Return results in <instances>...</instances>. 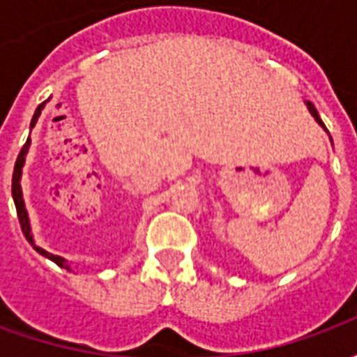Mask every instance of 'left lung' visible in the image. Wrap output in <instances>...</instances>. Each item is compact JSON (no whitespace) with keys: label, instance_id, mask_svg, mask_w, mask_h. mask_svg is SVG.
<instances>
[{"label":"left lung","instance_id":"8db88e82","mask_svg":"<svg viewBox=\"0 0 357 357\" xmlns=\"http://www.w3.org/2000/svg\"><path fill=\"white\" fill-rule=\"evenodd\" d=\"M306 105H307V110L312 112V116L315 118V122H317V124L321 126L323 130H327V128H325V124H323V122H321V118H319V114H317V110H315L314 105H312V102H310V101H306Z\"/></svg>","mask_w":357,"mask_h":357}]
</instances>
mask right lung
Returning <instances> with one entry per match:
<instances>
[{
  "instance_id": "add662e5",
  "label": "right lung",
  "mask_w": 357,
  "mask_h": 357,
  "mask_svg": "<svg viewBox=\"0 0 357 357\" xmlns=\"http://www.w3.org/2000/svg\"><path fill=\"white\" fill-rule=\"evenodd\" d=\"M43 105H45V102H42V105L36 109L34 116H32V122H30V130L34 128L36 122H38V118H40V114H42ZM28 147H30V137H28L26 143H24V147L20 149L19 156H17V162H15V170H13L11 191H13V201H15V206H17V216H19L20 229H22V233H24V237H26L28 243L34 247L36 252H40V255L45 256V258H50L51 262H55L57 266H61V268L70 269V266L66 264L65 258L51 255V252H47V250H43L42 247H38V245L34 243V237H32V229H30V222H28V212L26 208H24V201H22V189H20V176H22V166H24V158H26Z\"/></svg>"
}]
</instances>
